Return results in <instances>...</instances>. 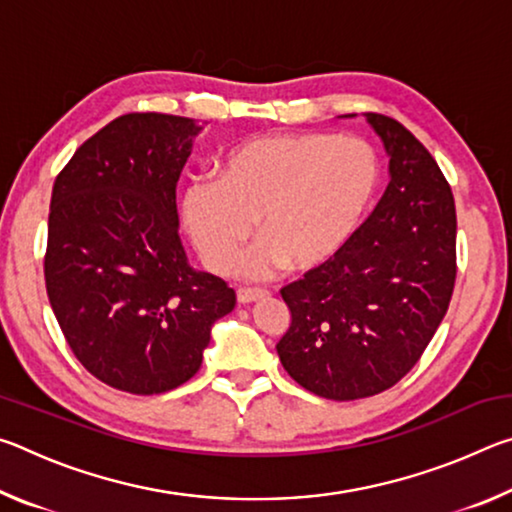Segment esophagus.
<instances>
[{
  "label": "esophagus",
  "mask_w": 512,
  "mask_h": 512,
  "mask_svg": "<svg viewBox=\"0 0 512 512\" xmlns=\"http://www.w3.org/2000/svg\"><path fill=\"white\" fill-rule=\"evenodd\" d=\"M266 296L268 293L264 289H239L237 291V300L241 302V305H250V302H257Z\"/></svg>",
  "instance_id": "obj_1"
}]
</instances>
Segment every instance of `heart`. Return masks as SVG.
<instances>
[{
    "label": "heart",
    "mask_w": 512,
    "mask_h": 512,
    "mask_svg": "<svg viewBox=\"0 0 512 512\" xmlns=\"http://www.w3.org/2000/svg\"><path fill=\"white\" fill-rule=\"evenodd\" d=\"M381 183V158L361 137L327 133L259 135L223 155L219 180H194L180 214L189 239L214 273L264 280L289 264L314 271L357 235Z\"/></svg>",
    "instance_id": "1"
}]
</instances>
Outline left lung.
Returning a JSON list of instances; mask_svg holds the SVG:
<instances>
[{
  "label": "left lung",
  "mask_w": 512,
  "mask_h": 512,
  "mask_svg": "<svg viewBox=\"0 0 512 512\" xmlns=\"http://www.w3.org/2000/svg\"><path fill=\"white\" fill-rule=\"evenodd\" d=\"M366 121L391 158V183L332 262L282 289L291 325L275 345L302 388L336 402L386 391L418 363L456 280V207L443 171L400 121L377 112Z\"/></svg>",
  "instance_id": "left-lung-1"
}]
</instances>
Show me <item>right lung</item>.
I'll return each mask as SVG.
<instances>
[{"label": "right lung", "mask_w": 512, "mask_h": 512, "mask_svg": "<svg viewBox=\"0 0 512 512\" xmlns=\"http://www.w3.org/2000/svg\"><path fill=\"white\" fill-rule=\"evenodd\" d=\"M203 131L131 112L83 142L49 207L47 296L85 370L117 391L158 395L192 379L216 320L235 309L178 235L176 183Z\"/></svg>", "instance_id": "obj_1"}]
</instances>
